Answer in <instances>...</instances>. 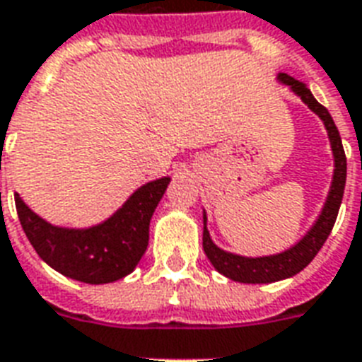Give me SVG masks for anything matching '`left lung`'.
I'll return each instance as SVG.
<instances>
[{
	"mask_svg": "<svg viewBox=\"0 0 362 362\" xmlns=\"http://www.w3.org/2000/svg\"><path fill=\"white\" fill-rule=\"evenodd\" d=\"M277 83L288 86V90L300 98L302 102L306 103L308 109L317 115L319 119L323 120L325 130L329 134L330 149L334 156V172H332V183H330L329 196L325 200V206L319 213V217L312 225V228L293 245V247L285 249L281 253L276 255H262V257H243V255L230 253L215 245L207 230V215L204 211V238H202V245L206 251L207 259L213 264V268L226 276L232 281L240 283H274L287 279V277L296 276L298 272L304 270L313 257L319 253V249L323 247L327 242L330 230L336 223L338 217V209H340L341 196L346 189V173H347V160L344 147H341L340 132L336 128L334 120L323 107L321 103L313 98L302 81H296L287 74L277 75Z\"/></svg>",
	"mask_w": 362,
	"mask_h": 362,
	"instance_id": "obj_1",
	"label": "left lung"
}]
</instances>
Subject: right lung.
<instances>
[{
  "mask_svg": "<svg viewBox=\"0 0 362 362\" xmlns=\"http://www.w3.org/2000/svg\"><path fill=\"white\" fill-rule=\"evenodd\" d=\"M172 179L160 177L134 190L107 219L86 228L50 225L15 192L16 213L41 259L75 281L103 285L134 272L149 245V225Z\"/></svg>",
  "mask_w": 362,
  "mask_h": 362,
  "instance_id": "add662e5",
  "label": "right lung"
}]
</instances>
